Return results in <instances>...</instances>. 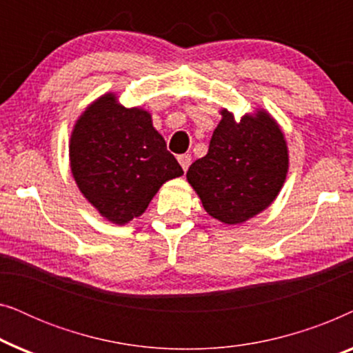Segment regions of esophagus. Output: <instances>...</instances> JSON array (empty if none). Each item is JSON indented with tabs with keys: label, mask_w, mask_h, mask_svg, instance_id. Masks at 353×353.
<instances>
[{
	"label": "esophagus",
	"mask_w": 353,
	"mask_h": 353,
	"mask_svg": "<svg viewBox=\"0 0 353 353\" xmlns=\"http://www.w3.org/2000/svg\"><path fill=\"white\" fill-rule=\"evenodd\" d=\"M178 162H180V165L183 170H188V167L191 165V154H181V156H178Z\"/></svg>",
	"instance_id": "obj_1"
}]
</instances>
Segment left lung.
<instances>
[{
  "instance_id": "left-lung-1",
  "label": "left lung",
  "mask_w": 353,
  "mask_h": 353,
  "mask_svg": "<svg viewBox=\"0 0 353 353\" xmlns=\"http://www.w3.org/2000/svg\"><path fill=\"white\" fill-rule=\"evenodd\" d=\"M209 152L191 163L188 181L207 214L226 225L252 219L276 199L289 167L286 139L265 110L244 115L221 110Z\"/></svg>"
}]
</instances>
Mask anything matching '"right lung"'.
Instances as JSON below:
<instances>
[{
    "instance_id": "obj_1",
    "label": "right lung",
    "mask_w": 353,
    "mask_h": 353,
    "mask_svg": "<svg viewBox=\"0 0 353 353\" xmlns=\"http://www.w3.org/2000/svg\"><path fill=\"white\" fill-rule=\"evenodd\" d=\"M69 156L81 194L117 225L141 215L163 183L183 175L151 114L123 108L112 93L96 99L77 120Z\"/></svg>"
}]
</instances>
